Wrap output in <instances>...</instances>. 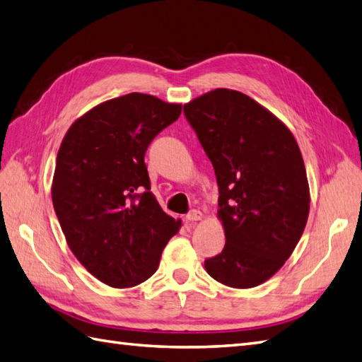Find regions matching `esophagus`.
<instances>
[{
  "mask_svg": "<svg viewBox=\"0 0 362 362\" xmlns=\"http://www.w3.org/2000/svg\"><path fill=\"white\" fill-rule=\"evenodd\" d=\"M202 218V214L199 210H190L189 214L186 215V221H190V223H195V221H199V219Z\"/></svg>",
  "mask_w": 362,
  "mask_h": 362,
  "instance_id": "esophagus-1",
  "label": "esophagus"
}]
</instances>
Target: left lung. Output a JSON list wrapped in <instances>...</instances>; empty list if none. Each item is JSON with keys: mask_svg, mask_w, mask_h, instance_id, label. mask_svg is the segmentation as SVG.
<instances>
[{"mask_svg": "<svg viewBox=\"0 0 362 362\" xmlns=\"http://www.w3.org/2000/svg\"><path fill=\"white\" fill-rule=\"evenodd\" d=\"M215 169L223 252L204 261L228 287L262 284L283 267L310 207L303 155L283 122L250 96L216 89L184 105Z\"/></svg>", "mask_w": 362, "mask_h": 362, "instance_id": "8db88e82", "label": "left lung"}]
</instances>
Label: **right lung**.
Masks as SVG:
<instances>
[{
    "mask_svg": "<svg viewBox=\"0 0 362 362\" xmlns=\"http://www.w3.org/2000/svg\"><path fill=\"white\" fill-rule=\"evenodd\" d=\"M180 115L181 104L129 93L83 115L61 143L55 214L76 259L110 287L151 278L181 226L158 204L144 163L153 138Z\"/></svg>",
    "mask_w": 362,
    "mask_h": 362,
    "instance_id": "right-lung-1",
    "label": "right lung"
}]
</instances>
